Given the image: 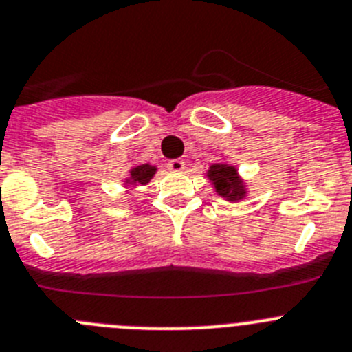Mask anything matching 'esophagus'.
Masks as SVG:
<instances>
[{
    "instance_id": "obj_1",
    "label": "esophagus",
    "mask_w": 352,
    "mask_h": 352,
    "mask_svg": "<svg viewBox=\"0 0 352 352\" xmlns=\"http://www.w3.org/2000/svg\"><path fill=\"white\" fill-rule=\"evenodd\" d=\"M166 168H168L170 172H182V170L186 168V163H184L182 160H170L168 163H166Z\"/></svg>"
}]
</instances>
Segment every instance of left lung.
Wrapping results in <instances>:
<instances>
[{"mask_svg":"<svg viewBox=\"0 0 352 352\" xmlns=\"http://www.w3.org/2000/svg\"><path fill=\"white\" fill-rule=\"evenodd\" d=\"M206 177L212 182L217 195L224 198L226 201H241L248 195V191H246V180L241 179L238 168L231 165V163H228V161L210 165Z\"/></svg>","mask_w":352,"mask_h":352,"instance_id":"1","label":"left lung"}]
</instances>
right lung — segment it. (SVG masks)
Masks as SVG:
<instances>
[{
	"label": "right lung",
	"instance_id": "obj_1",
	"mask_svg": "<svg viewBox=\"0 0 352 352\" xmlns=\"http://www.w3.org/2000/svg\"><path fill=\"white\" fill-rule=\"evenodd\" d=\"M156 172V166L149 165V163L133 165L128 170V175L123 179V186L126 187L128 191H130V189H135L137 186H146V184L151 182V179H153Z\"/></svg>",
	"mask_w": 352,
	"mask_h": 352
}]
</instances>
